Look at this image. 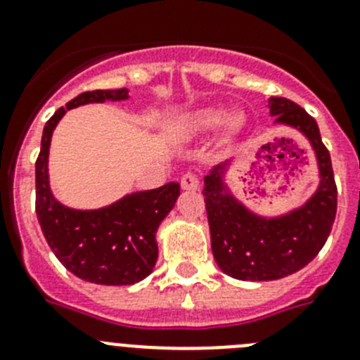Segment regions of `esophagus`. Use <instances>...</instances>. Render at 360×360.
<instances>
[{
	"label": "esophagus",
	"mask_w": 360,
	"mask_h": 360,
	"mask_svg": "<svg viewBox=\"0 0 360 360\" xmlns=\"http://www.w3.org/2000/svg\"><path fill=\"white\" fill-rule=\"evenodd\" d=\"M198 184H200L198 174L191 173V171L184 174L182 180H180V186H182L186 191H196L198 189Z\"/></svg>",
	"instance_id": "1"
}]
</instances>
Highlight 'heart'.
Segmentation results:
<instances>
[{"mask_svg": "<svg viewBox=\"0 0 360 360\" xmlns=\"http://www.w3.org/2000/svg\"><path fill=\"white\" fill-rule=\"evenodd\" d=\"M227 122L231 128H234L238 124L236 117H231V111L227 108L221 106H211L198 110L195 115L189 119V129L195 133L211 131V129L218 128L221 124Z\"/></svg>", "mask_w": 360, "mask_h": 360, "instance_id": "1", "label": "heart"}]
</instances>
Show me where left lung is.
Masks as SVG:
<instances>
[{
  "label": "left lung",
  "mask_w": 360,
  "mask_h": 360,
  "mask_svg": "<svg viewBox=\"0 0 360 360\" xmlns=\"http://www.w3.org/2000/svg\"><path fill=\"white\" fill-rule=\"evenodd\" d=\"M269 108L276 124L307 136L316 151L321 182L303 207L278 218H263L229 193L221 178L227 162L203 178L212 256L225 274L241 281H272L307 266L328 240L337 212L332 160L316 119L285 97H270Z\"/></svg>",
  "instance_id": "left-lung-1"
}]
</instances>
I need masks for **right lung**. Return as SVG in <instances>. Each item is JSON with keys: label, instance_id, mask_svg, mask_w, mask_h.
<instances>
[{"label": "right lung", "instance_id": "add662e5", "mask_svg": "<svg viewBox=\"0 0 360 360\" xmlns=\"http://www.w3.org/2000/svg\"><path fill=\"white\" fill-rule=\"evenodd\" d=\"M128 90H94L72 98L50 117L43 129L36 160V212L50 249L66 269L95 285H133L153 272L157 263V229L174 207L180 186L169 182L141 191L95 211L61 205L49 186L50 139L66 111L88 103L124 101Z\"/></svg>", "mask_w": 360, "mask_h": 360}]
</instances>
